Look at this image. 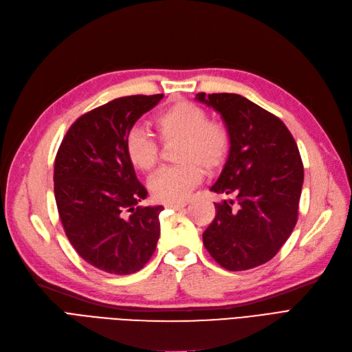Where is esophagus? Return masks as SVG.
<instances>
[{
	"label": "esophagus",
	"instance_id": "34e87169",
	"mask_svg": "<svg viewBox=\"0 0 352 352\" xmlns=\"http://www.w3.org/2000/svg\"><path fill=\"white\" fill-rule=\"evenodd\" d=\"M188 205V202L186 201H184V202H170V204H166V208H168V209H175V210H177V209H182V208H185Z\"/></svg>",
	"mask_w": 352,
	"mask_h": 352
}]
</instances>
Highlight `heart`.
<instances>
[{"instance_id":"obj_1","label":"heart","mask_w":352,"mask_h":352,"mask_svg":"<svg viewBox=\"0 0 352 352\" xmlns=\"http://www.w3.org/2000/svg\"><path fill=\"white\" fill-rule=\"evenodd\" d=\"M208 112L190 101H177L163 109L156 127L163 142L180 138L177 166L164 167L150 180V190L160 202H180L202 179V164L214 170L227 159L231 146L228 129L219 121L208 120ZM125 153L133 166L144 173L159 162V144L144 127H133L125 137Z\"/></svg>"}]
</instances>
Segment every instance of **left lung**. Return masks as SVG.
Listing matches in <instances>:
<instances>
[{
	"label": "left lung",
	"instance_id": "obj_1",
	"mask_svg": "<svg viewBox=\"0 0 352 352\" xmlns=\"http://www.w3.org/2000/svg\"><path fill=\"white\" fill-rule=\"evenodd\" d=\"M196 100L219 112L231 135L227 163L210 190L235 196L215 204L204 245L223 269H254L277 254L298 222V144L282 120L241 95L199 92Z\"/></svg>",
	"mask_w": 352,
	"mask_h": 352
}]
</instances>
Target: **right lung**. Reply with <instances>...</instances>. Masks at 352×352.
Returning <instances> with one entry per match:
<instances>
[{
  "mask_svg": "<svg viewBox=\"0 0 352 352\" xmlns=\"http://www.w3.org/2000/svg\"><path fill=\"white\" fill-rule=\"evenodd\" d=\"M163 96H122L87 112L56 154L54 198L67 240L87 263L111 274L143 269L159 241L163 206H137L147 190L125 153V137Z\"/></svg>",
  "mask_w": 352,
  "mask_h": 352,
  "instance_id": "1",
  "label": "right lung"
}]
</instances>
